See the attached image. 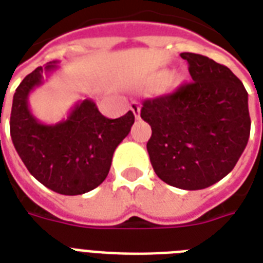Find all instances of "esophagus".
<instances>
[{
  "mask_svg": "<svg viewBox=\"0 0 263 263\" xmlns=\"http://www.w3.org/2000/svg\"><path fill=\"white\" fill-rule=\"evenodd\" d=\"M131 110L135 115V119H140V105L139 102H132L131 103Z\"/></svg>",
  "mask_w": 263,
  "mask_h": 263,
  "instance_id": "obj_1",
  "label": "esophagus"
}]
</instances>
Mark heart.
Masks as SVG:
<instances>
[{
    "instance_id": "heart-1",
    "label": "heart",
    "mask_w": 263,
    "mask_h": 263,
    "mask_svg": "<svg viewBox=\"0 0 263 263\" xmlns=\"http://www.w3.org/2000/svg\"><path fill=\"white\" fill-rule=\"evenodd\" d=\"M166 79V73H160V75H157L156 78H154V82L156 83H160V82H162V80Z\"/></svg>"
}]
</instances>
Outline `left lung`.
Returning <instances> with one entry per match:
<instances>
[{"label":"left lung","instance_id":"8db88e82","mask_svg":"<svg viewBox=\"0 0 263 263\" xmlns=\"http://www.w3.org/2000/svg\"><path fill=\"white\" fill-rule=\"evenodd\" d=\"M180 55L192 82L146 99L140 117L152 127L147 152L157 176L194 191L224 179L245 152L251 128L249 94L225 65L195 53Z\"/></svg>","mask_w":263,"mask_h":263}]
</instances>
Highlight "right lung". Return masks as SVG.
<instances>
[{
    "label": "right lung",
    "instance_id": "right-lung-1",
    "mask_svg": "<svg viewBox=\"0 0 263 263\" xmlns=\"http://www.w3.org/2000/svg\"><path fill=\"white\" fill-rule=\"evenodd\" d=\"M55 61L38 67L16 88L10 111L12 142L28 172L51 191L82 195L106 179L116 147L129 134L135 116L119 119L101 115L92 99L79 101L65 120L43 124L28 106V97L43 84V73L57 69Z\"/></svg>",
    "mask_w": 263,
    "mask_h": 263
}]
</instances>
